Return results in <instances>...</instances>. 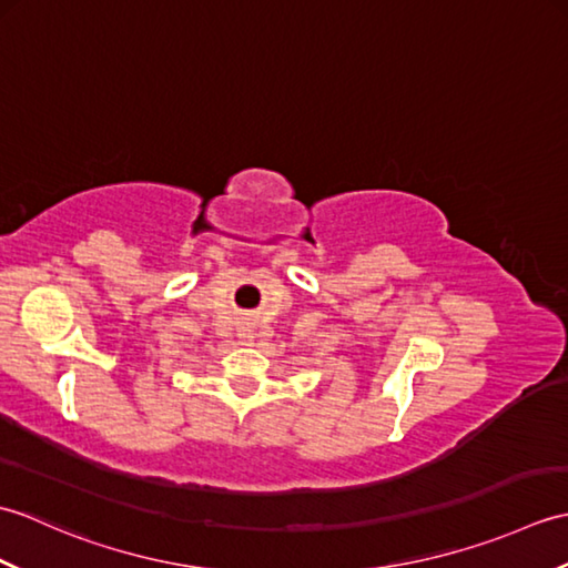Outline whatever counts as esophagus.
<instances>
[{"mask_svg":"<svg viewBox=\"0 0 568 568\" xmlns=\"http://www.w3.org/2000/svg\"><path fill=\"white\" fill-rule=\"evenodd\" d=\"M239 336H241V339H244V342H251V339H253V332H251V327H248L246 322L239 327Z\"/></svg>","mask_w":568,"mask_h":568,"instance_id":"obj_1","label":"esophagus"}]
</instances>
